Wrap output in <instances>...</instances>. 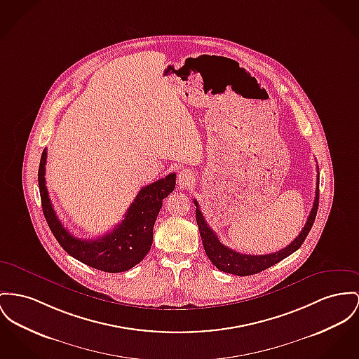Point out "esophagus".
<instances>
[{"instance_id": "1", "label": "esophagus", "mask_w": 359, "mask_h": 359, "mask_svg": "<svg viewBox=\"0 0 359 359\" xmlns=\"http://www.w3.org/2000/svg\"><path fill=\"white\" fill-rule=\"evenodd\" d=\"M194 182V175L191 174L189 170H181L177 175V184L180 188L182 189H187L189 188L191 184Z\"/></svg>"}]
</instances>
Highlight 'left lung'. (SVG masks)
Listing matches in <instances>:
<instances>
[{
	"label": "left lung",
	"instance_id": "obj_1",
	"mask_svg": "<svg viewBox=\"0 0 359 359\" xmlns=\"http://www.w3.org/2000/svg\"><path fill=\"white\" fill-rule=\"evenodd\" d=\"M318 184H320V174L317 172V182H316L317 187H316V197H314L313 208H311L309 217H308L302 231L299 233V236L294 239L290 245H287L285 249L278 250L275 253L259 255V256L242 255L239 252H236V250L224 246L217 238L215 231L210 227V224H207L204 216L200 211L197 200H194L196 222H197V226H198V230H200V237L203 241L204 250H205L208 259L211 260V263L214 264L217 269H220L223 272L238 275V276H249V275L259 273L264 269L282 262L290 255H292L295 250H298L301 248V245L308 237L311 226L314 223V219L317 215V210H318V196H320Z\"/></svg>",
	"mask_w": 359,
	"mask_h": 359
}]
</instances>
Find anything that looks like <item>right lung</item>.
<instances>
[{"mask_svg":"<svg viewBox=\"0 0 359 359\" xmlns=\"http://www.w3.org/2000/svg\"><path fill=\"white\" fill-rule=\"evenodd\" d=\"M48 152L43 149L38 182L43 215L58 243L73 259L99 271L116 273L133 268L149 252L154 237V224L159 214L163 198L175 188V172L142 188L135 201L128 208L125 219L113 231L96 239H80L62 226L48 197L45 170Z\"/></svg>","mask_w":359,"mask_h":359,"instance_id":"obj_1","label":"right lung"}]
</instances>
